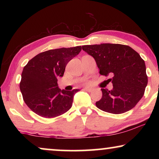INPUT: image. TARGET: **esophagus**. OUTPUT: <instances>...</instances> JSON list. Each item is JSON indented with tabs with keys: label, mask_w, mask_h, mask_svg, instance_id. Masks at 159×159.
<instances>
[{
	"label": "esophagus",
	"mask_w": 159,
	"mask_h": 159,
	"mask_svg": "<svg viewBox=\"0 0 159 159\" xmlns=\"http://www.w3.org/2000/svg\"><path fill=\"white\" fill-rule=\"evenodd\" d=\"M84 91H87V92H91L92 91V88H83Z\"/></svg>",
	"instance_id": "obj_1"
}]
</instances>
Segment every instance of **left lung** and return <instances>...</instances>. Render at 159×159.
<instances>
[{
	"label": "left lung",
	"mask_w": 159,
	"mask_h": 159,
	"mask_svg": "<svg viewBox=\"0 0 159 159\" xmlns=\"http://www.w3.org/2000/svg\"><path fill=\"white\" fill-rule=\"evenodd\" d=\"M93 56L100 75L112 76L113 89L102 88V98L95 103L103 111L119 114L133 108L144 95L148 84L145 61L128 45L111 43L82 45Z\"/></svg>",
	"instance_id": "left-lung-1"
}]
</instances>
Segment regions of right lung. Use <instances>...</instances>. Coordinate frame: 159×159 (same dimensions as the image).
<instances>
[{"mask_svg":"<svg viewBox=\"0 0 159 159\" xmlns=\"http://www.w3.org/2000/svg\"><path fill=\"white\" fill-rule=\"evenodd\" d=\"M81 50V46L49 50L38 54L24 67L20 90L25 103L36 114L53 118L70 109L74 95L80 90H61L57 81Z\"/></svg>","mask_w":159,"mask_h":159,"instance_id":"add662e5","label":"right lung"}]
</instances>
